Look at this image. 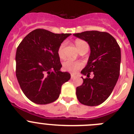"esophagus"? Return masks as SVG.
Segmentation results:
<instances>
[{"label": "esophagus", "instance_id": "esophagus-1", "mask_svg": "<svg viewBox=\"0 0 134 134\" xmlns=\"http://www.w3.org/2000/svg\"><path fill=\"white\" fill-rule=\"evenodd\" d=\"M75 77V75L74 74H71V79H73Z\"/></svg>", "mask_w": 134, "mask_h": 134}]
</instances>
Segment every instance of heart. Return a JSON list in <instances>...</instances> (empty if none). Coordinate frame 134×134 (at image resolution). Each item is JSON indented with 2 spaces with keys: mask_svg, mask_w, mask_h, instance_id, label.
I'll return each instance as SVG.
<instances>
[{
  "mask_svg": "<svg viewBox=\"0 0 134 134\" xmlns=\"http://www.w3.org/2000/svg\"><path fill=\"white\" fill-rule=\"evenodd\" d=\"M76 46L77 47L78 49H81L83 46H88V44L86 41H82L80 40H77L75 41ZM65 43L63 42L61 43L58 48V55L60 57H63L64 55V49ZM83 66V64L81 62H74L71 61V60H66L63 62V68L66 71H69V72H75L77 70L82 68Z\"/></svg>",
  "mask_w": 134,
  "mask_h": 134,
  "instance_id": "heart-1",
  "label": "heart"
}]
</instances>
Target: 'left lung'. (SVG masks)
Segmentation results:
<instances>
[{
  "label": "left lung",
  "instance_id": "8db88e82",
  "mask_svg": "<svg viewBox=\"0 0 134 134\" xmlns=\"http://www.w3.org/2000/svg\"><path fill=\"white\" fill-rule=\"evenodd\" d=\"M73 35L86 41L91 49L87 64L81 71L87 78L82 77L83 83L76 88V97L80 103L97 106L109 97L119 79L120 48L107 32L87 31ZM91 72L94 74L93 79L89 78Z\"/></svg>",
  "mask_w": 134,
  "mask_h": 134
}]
</instances>
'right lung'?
<instances>
[{
	"label": "right lung",
	"mask_w": 134,
	"mask_h": 134,
	"mask_svg": "<svg viewBox=\"0 0 134 134\" xmlns=\"http://www.w3.org/2000/svg\"><path fill=\"white\" fill-rule=\"evenodd\" d=\"M70 34H54L42 29L32 31L16 49V76L21 90L32 102L51 103L58 99L62 85L70 74L61 72L58 48Z\"/></svg>",
	"instance_id": "obj_1"
}]
</instances>
